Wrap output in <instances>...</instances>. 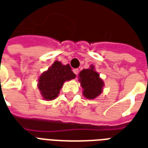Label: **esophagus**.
Listing matches in <instances>:
<instances>
[{
    "instance_id": "esophagus-1",
    "label": "esophagus",
    "mask_w": 148,
    "mask_h": 148,
    "mask_svg": "<svg viewBox=\"0 0 148 148\" xmlns=\"http://www.w3.org/2000/svg\"><path fill=\"white\" fill-rule=\"evenodd\" d=\"M74 71V73L76 74V75H77L79 73V70L78 69H74V71Z\"/></svg>"
}]
</instances>
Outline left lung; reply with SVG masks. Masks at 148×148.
<instances>
[{"mask_svg": "<svg viewBox=\"0 0 148 148\" xmlns=\"http://www.w3.org/2000/svg\"><path fill=\"white\" fill-rule=\"evenodd\" d=\"M79 82L83 88V95L88 99H94L101 94L104 87V82L99 74L95 71L93 65L88 69L82 70L79 73Z\"/></svg>", "mask_w": 148, "mask_h": 148, "instance_id": "8db88e82", "label": "left lung"}]
</instances>
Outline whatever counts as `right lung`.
Instances as JSON below:
<instances>
[{"label":"right lung","mask_w":148,"mask_h":148,"mask_svg":"<svg viewBox=\"0 0 148 148\" xmlns=\"http://www.w3.org/2000/svg\"><path fill=\"white\" fill-rule=\"evenodd\" d=\"M76 74L69 64L64 65L55 61L52 66L39 76L38 88L43 99L50 101L58 96L63 84L66 81L74 79Z\"/></svg>","instance_id":"right-lung-1"}]
</instances>
